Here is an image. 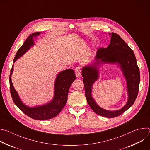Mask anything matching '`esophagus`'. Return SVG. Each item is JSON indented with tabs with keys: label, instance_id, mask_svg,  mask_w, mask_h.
Instances as JSON below:
<instances>
[{
	"label": "esophagus",
	"instance_id": "esophagus-1",
	"mask_svg": "<svg viewBox=\"0 0 150 150\" xmlns=\"http://www.w3.org/2000/svg\"><path fill=\"white\" fill-rule=\"evenodd\" d=\"M75 75H76V76L77 78H80L81 77V68L80 67H76L75 69Z\"/></svg>",
	"mask_w": 150,
	"mask_h": 150
}]
</instances>
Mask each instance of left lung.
<instances>
[{
    "mask_svg": "<svg viewBox=\"0 0 150 150\" xmlns=\"http://www.w3.org/2000/svg\"><path fill=\"white\" fill-rule=\"evenodd\" d=\"M109 35L111 36L110 45L107 48H100L97 50L94 62L82 68V75L85 97L90 108L100 116L113 118L123 113L134 103L139 91L140 73L132 50L117 34L112 33ZM103 63L117 64L126 79L128 101L119 110L112 111L103 109L96 103L92 96L93 84L99 77V67Z\"/></svg>",
    "mask_w": 150,
    "mask_h": 150,
    "instance_id": "obj_1",
    "label": "left lung"
}]
</instances>
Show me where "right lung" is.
Here are the masks:
<instances>
[{"label": "right lung", "mask_w": 150, "mask_h": 150, "mask_svg": "<svg viewBox=\"0 0 150 150\" xmlns=\"http://www.w3.org/2000/svg\"><path fill=\"white\" fill-rule=\"evenodd\" d=\"M41 32L34 33L28 37L23 46L18 50L13 60V63L23 56L31 47L34 45V38L37 37ZM13 71V65L11 70L9 76L10 91L13 102L18 108L30 117L39 120H47L56 117L65 105L69 88L76 76L73 69H68L58 74L54 82V97L49 103L29 107L25 105L20 98L17 91L14 88L12 82L11 76Z\"/></svg>", "instance_id": "add662e5"}]
</instances>
